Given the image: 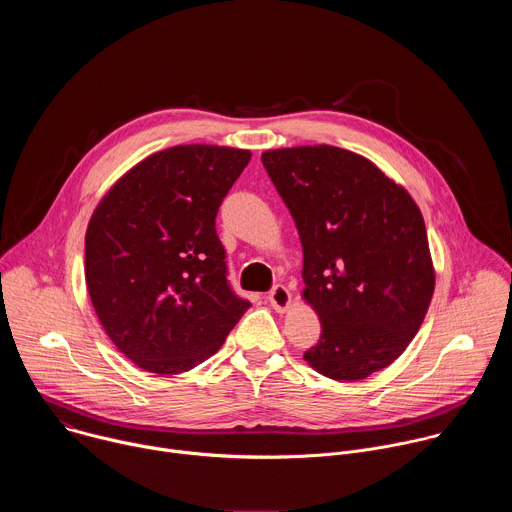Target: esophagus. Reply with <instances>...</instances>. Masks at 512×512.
I'll list each match as a JSON object with an SVG mask.
<instances>
[{"label":"esophagus","instance_id":"obj_1","mask_svg":"<svg viewBox=\"0 0 512 512\" xmlns=\"http://www.w3.org/2000/svg\"><path fill=\"white\" fill-rule=\"evenodd\" d=\"M267 300H269L271 308L277 310V312H285V310L291 306V294H289V289H287L285 285H281V283L273 285V289L269 291Z\"/></svg>","mask_w":512,"mask_h":512}]
</instances>
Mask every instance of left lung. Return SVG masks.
<instances>
[{"label": "left lung", "instance_id": "obj_1", "mask_svg": "<svg viewBox=\"0 0 512 512\" xmlns=\"http://www.w3.org/2000/svg\"><path fill=\"white\" fill-rule=\"evenodd\" d=\"M261 162L304 249V298L322 334L304 352L334 381L383 371L417 334L433 265L423 216L373 162L332 145L269 150Z\"/></svg>", "mask_w": 512, "mask_h": 512}]
</instances>
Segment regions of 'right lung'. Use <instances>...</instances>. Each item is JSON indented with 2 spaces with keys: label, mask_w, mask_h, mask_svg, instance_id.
<instances>
[{
  "label": "right lung",
  "mask_w": 512,
  "mask_h": 512,
  "mask_svg": "<svg viewBox=\"0 0 512 512\" xmlns=\"http://www.w3.org/2000/svg\"><path fill=\"white\" fill-rule=\"evenodd\" d=\"M251 152L176 145L131 168L95 208L85 277L107 336L139 369L178 375L251 308L227 279L216 212Z\"/></svg>",
  "instance_id": "1"
}]
</instances>
